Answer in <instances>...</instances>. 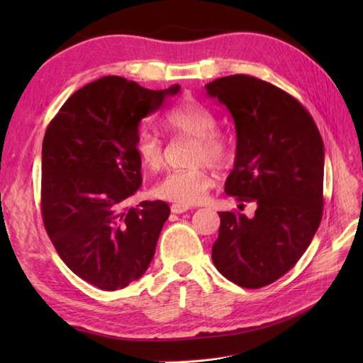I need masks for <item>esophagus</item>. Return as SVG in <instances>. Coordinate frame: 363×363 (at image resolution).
Returning a JSON list of instances; mask_svg holds the SVG:
<instances>
[{
  "label": "esophagus",
  "mask_w": 363,
  "mask_h": 363,
  "mask_svg": "<svg viewBox=\"0 0 363 363\" xmlns=\"http://www.w3.org/2000/svg\"><path fill=\"white\" fill-rule=\"evenodd\" d=\"M190 209L189 206H184V204H173L172 206V212L173 213H184V212H187Z\"/></svg>",
  "instance_id": "obj_1"
}]
</instances>
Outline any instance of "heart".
Instances as JSON below:
<instances>
[{"instance_id":"heart-1","label":"heart","mask_w":363,"mask_h":363,"mask_svg":"<svg viewBox=\"0 0 363 363\" xmlns=\"http://www.w3.org/2000/svg\"><path fill=\"white\" fill-rule=\"evenodd\" d=\"M164 126L177 135L195 138L191 160L211 162L215 167H225L233 157V143L229 137L217 128L213 112L196 101H186L169 109L162 117ZM134 150L140 164L151 172L164 167L165 151L160 138L143 130L137 135ZM215 186V174L207 165H198L187 169H174L167 173L154 186V195L167 201L190 206L206 199L207 191Z\"/></svg>"}]
</instances>
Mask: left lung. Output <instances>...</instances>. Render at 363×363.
<instances>
[{
    "label": "left lung",
    "mask_w": 363,
    "mask_h": 363,
    "mask_svg": "<svg viewBox=\"0 0 363 363\" xmlns=\"http://www.w3.org/2000/svg\"><path fill=\"white\" fill-rule=\"evenodd\" d=\"M206 90L226 106L235 125V162L225 191L257 206L252 218L220 212L213 265L240 287H265L293 268L320 226V130L298 99L254 76H225Z\"/></svg>",
    "instance_id": "obj_1"
}]
</instances>
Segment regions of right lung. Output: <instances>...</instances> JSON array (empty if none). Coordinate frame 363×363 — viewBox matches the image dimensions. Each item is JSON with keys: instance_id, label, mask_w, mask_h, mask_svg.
Instances as JSON below:
<instances>
[{"instance_id": "right-lung-1", "label": "right lung", "mask_w": 363, "mask_h": 363, "mask_svg": "<svg viewBox=\"0 0 363 363\" xmlns=\"http://www.w3.org/2000/svg\"><path fill=\"white\" fill-rule=\"evenodd\" d=\"M179 90L104 76L74 91L46 128L43 225L67 267L98 289H125L154 257L169 207L159 199L126 207L142 186L134 145L142 118Z\"/></svg>"}]
</instances>
